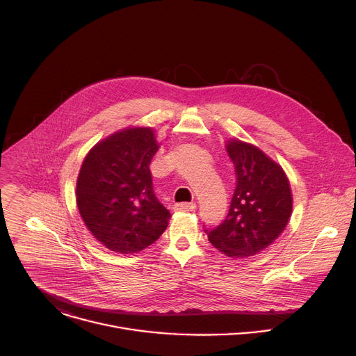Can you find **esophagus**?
Wrapping results in <instances>:
<instances>
[{"instance_id": "1", "label": "esophagus", "mask_w": 356, "mask_h": 356, "mask_svg": "<svg viewBox=\"0 0 356 356\" xmlns=\"http://www.w3.org/2000/svg\"><path fill=\"white\" fill-rule=\"evenodd\" d=\"M175 209L177 211H194L197 204L195 202H177V204H175Z\"/></svg>"}]
</instances>
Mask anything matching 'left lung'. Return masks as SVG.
Instances as JSON below:
<instances>
[{"mask_svg": "<svg viewBox=\"0 0 356 356\" xmlns=\"http://www.w3.org/2000/svg\"><path fill=\"white\" fill-rule=\"evenodd\" d=\"M236 186L225 220L206 229L209 241L229 258L257 255L286 228L293 197L283 169L264 152L242 140H229Z\"/></svg>", "mask_w": 356, "mask_h": 356, "instance_id": "left-lung-1", "label": "left lung"}]
</instances>
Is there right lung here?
<instances>
[{
	"instance_id": "add662e5",
	"label": "right lung",
	"mask_w": 356,
	"mask_h": 356,
	"mask_svg": "<svg viewBox=\"0 0 356 356\" xmlns=\"http://www.w3.org/2000/svg\"><path fill=\"white\" fill-rule=\"evenodd\" d=\"M159 149L150 128H127L86 156L76 188L80 216L106 248L135 253L166 229L170 213L158 200L149 165Z\"/></svg>"
}]
</instances>
